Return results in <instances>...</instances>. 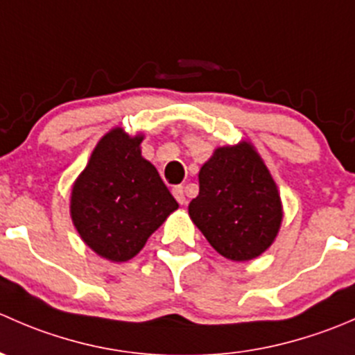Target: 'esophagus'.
I'll return each instance as SVG.
<instances>
[{"instance_id":"esophagus-1","label":"esophagus","mask_w":355,"mask_h":355,"mask_svg":"<svg viewBox=\"0 0 355 355\" xmlns=\"http://www.w3.org/2000/svg\"><path fill=\"white\" fill-rule=\"evenodd\" d=\"M173 196H175V199L178 200V204H185V192H184V187H182V185H177V187H173Z\"/></svg>"}]
</instances>
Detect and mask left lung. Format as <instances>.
<instances>
[{
    "instance_id": "1",
    "label": "left lung",
    "mask_w": 355,
    "mask_h": 355,
    "mask_svg": "<svg viewBox=\"0 0 355 355\" xmlns=\"http://www.w3.org/2000/svg\"><path fill=\"white\" fill-rule=\"evenodd\" d=\"M189 214L218 254L250 261L273 244L284 209L270 170L244 141L218 148L202 164Z\"/></svg>"
}]
</instances>
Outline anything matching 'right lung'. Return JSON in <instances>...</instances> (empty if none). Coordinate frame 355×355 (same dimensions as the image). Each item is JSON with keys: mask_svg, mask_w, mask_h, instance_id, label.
I'll return each mask as SVG.
<instances>
[{"mask_svg": "<svg viewBox=\"0 0 355 355\" xmlns=\"http://www.w3.org/2000/svg\"><path fill=\"white\" fill-rule=\"evenodd\" d=\"M142 135L110 130L71 187L70 214L82 241L105 259L123 263L178 207L159 173L141 155Z\"/></svg>", "mask_w": 355, "mask_h": 355, "instance_id": "1", "label": "right lung"}]
</instances>
